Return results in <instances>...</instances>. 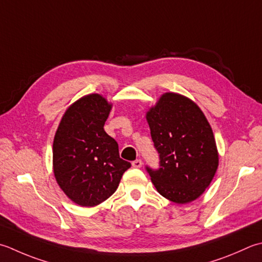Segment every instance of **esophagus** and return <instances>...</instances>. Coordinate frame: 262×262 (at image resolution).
Returning a JSON list of instances; mask_svg holds the SVG:
<instances>
[{
    "label": "esophagus",
    "mask_w": 262,
    "mask_h": 262,
    "mask_svg": "<svg viewBox=\"0 0 262 262\" xmlns=\"http://www.w3.org/2000/svg\"><path fill=\"white\" fill-rule=\"evenodd\" d=\"M132 165L134 168H141L142 165H143V162H142V160H140V159H137V160L132 162Z\"/></svg>",
    "instance_id": "34e87169"
}]
</instances>
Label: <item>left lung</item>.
<instances>
[{
  "instance_id": "left-lung-1",
  "label": "left lung",
  "mask_w": 262,
  "mask_h": 262,
  "mask_svg": "<svg viewBox=\"0 0 262 262\" xmlns=\"http://www.w3.org/2000/svg\"><path fill=\"white\" fill-rule=\"evenodd\" d=\"M160 157L158 170L146 167L157 191L177 204L201 196L219 165L213 133L199 105L178 93L162 94L146 112Z\"/></svg>"
}]
</instances>
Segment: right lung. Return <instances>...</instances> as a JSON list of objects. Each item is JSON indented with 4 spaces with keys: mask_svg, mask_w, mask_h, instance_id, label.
Wrapping results in <instances>:
<instances>
[{
    "mask_svg": "<svg viewBox=\"0 0 262 262\" xmlns=\"http://www.w3.org/2000/svg\"><path fill=\"white\" fill-rule=\"evenodd\" d=\"M112 104L100 94L74 102L61 118L53 141V172L60 188L80 207L110 198L130 163L104 130Z\"/></svg>",
    "mask_w": 262,
    "mask_h": 262,
    "instance_id": "right-lung-1",
    "label": "right lung"
}]
</instances>
